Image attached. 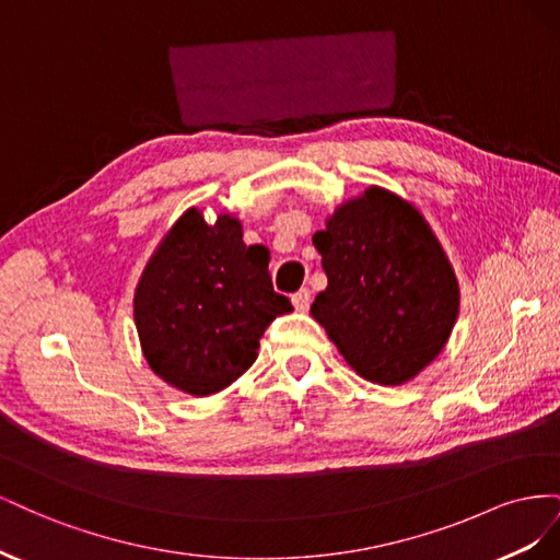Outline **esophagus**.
Returning <instances> with one entry per match:
<instances>
[{
  "label": "esophagus",
  "instance_id": "34e87169",
  "mask_svg": "<svg viewBox=\"0 0 560 560\" xmlns=\"http://www.w3.org/2000/svg\"><path fill=\"white\" fill-rule=\"evenodd\" d=\"M311 290H306V287H303V290H299L294 296H292V303H294V308L296 311H301V313H306L308 308H311Z\"/></svg>",
  "mask_w": 560,
  "mask_h": 560
}]
</instances>
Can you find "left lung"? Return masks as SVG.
<instances>
[{
    "instance_id": "8db88e82",
    "label": "left lung",
    "mask_w": 560,
    "mask_h": 560,
    "mask_svg": "<svg viewBox=\"0 0 560 560\" xmlns=\"http://www.w3.org/2000/svg\"><path fill=\"white\" fill-rule=\"evenodd\" d=\"M327 290L311 313L346 362L371 383L418 376L448 341L457 282L420 212L378 186L329 217L313 235Z\"/></svg>"
}]
</instances>
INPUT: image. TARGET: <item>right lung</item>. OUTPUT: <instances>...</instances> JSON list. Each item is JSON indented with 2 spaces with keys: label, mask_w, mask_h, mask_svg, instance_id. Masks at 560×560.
I'll return each mask as SVG.
<instances>
[{
  "label": "right lung",
  "mask_w": 560,
  "mask_h": 560,
  "mask_svg": "<svg viewBox=\"0 0 560 560\" xmlns=\"http://www.w3.org/2000/svg\"><path fill=\"white\" fill-rule=\"evenodd\" d=\"M290 311L270 282L268 249L243 243L238 219L222 214L208 226L196 208L165 235L135 292L149 366L196 397L243 376L266 327Z\"/></svg>",
  "instance_id": "obj_1"
}]
</instances>
